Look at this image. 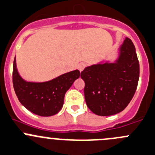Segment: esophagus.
I'll list each match as a JSON object with an SVG mask.
<instances>
[{
	"label": "esophagus",
	"instance_id": "1",
	"mask_svg": "<svg viewBox=\"0 0 155 155\" xmlns=\"http://www.w3.org/2000/svg\"><path fill=\"white\" fill-rule=\"evenodd\" d=\"M85 67H86V64H85L84 62H81L78 65V69L80 71H82L84 69Z\"/></svg>",
	"mask_w": 155,
	"mask_h": 155
}]
</instances>
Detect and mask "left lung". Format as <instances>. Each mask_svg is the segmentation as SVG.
Returning a JSON list of instances; mask_svg holds the SVG:
<instances>
[{
  "label": "left lung",
  "mask_w": 155,
  "mask_h": 155,
  "mask_svg": "<svg viewBox=\"0 0 155 155\" xmlns=\"http://www.w3.org/2000/svg\"><path fill=\"white\" fill-rule=\"evenodd\" d=\"M87 106L98 116H111L125 110L133 97L139 78V63L135 45L126 38L114 63L106 62L85 68Z\"/></svg>",
  "instance_id": "left-lung-1"
}]
</instances>
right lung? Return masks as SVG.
<instances>
[{"mask_svg": "<svg viewBox=\"0 0 155 155\" xmlns=\"http://www.w3.org/2000/svg\"><path fill=\"white\" fill-rule=\"evenodd\" d=\"M78 70L72 71L46 82H27L19 74L14 58L13 85L17 98L28 110L41 116H51L61 110L64 94L76 79Z\"/></svg>", "mask_w": 155, "mask_h": 155, "instance_id": "right-lung-1", "label": "right lung"}]
</instances>
